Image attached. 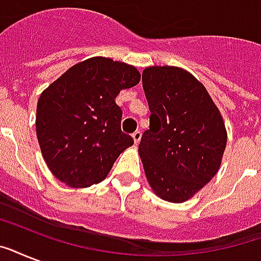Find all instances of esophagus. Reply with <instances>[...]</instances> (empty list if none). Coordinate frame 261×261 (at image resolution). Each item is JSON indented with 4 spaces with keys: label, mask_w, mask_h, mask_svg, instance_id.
I'll list each match as a JSON object with an SVG mask.
<instances>
[{
    "label": "esophagus",
    "mask_w": 261,
    "mask_h": 261,
    "mask_svg": "<svg viewBox=\"0 0 261 261\" xmlns=\"http://www.w3.org/2000/svg\"><path fill=\"white\" fill-rule=\"evenodd\" d=\"M141 137H142V133H141V131H135L134 134H133V139H134L135 145H138L139 141H141Z\"/></svg>",
    "instance_id": "1"
}]
</instances>
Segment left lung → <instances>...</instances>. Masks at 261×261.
I'll return each instance as SVG.
<instances>
[{"instance_id":"obj_1","label":"left lung","mask_w":261,"mask_h":261,"mask_svg":"<svg viewBox=\"0 0 261 261\" xmlns=\"http://www.w3.org/2000/svg\"><path fill=\"white\" fill-rule=\"evenodd\" d=\"M142 85L151 112L138 146L147 182L163 200L186 202L219 171L227 142L222 115L182 67H145Z\"/></svg>"}]
</instances>
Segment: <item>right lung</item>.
<instances>
[{
	"label": "right lung",
	"instance_id": "add662e5",
	"mask_svg": "<svg viewBox=\"0 0 261 261\" xmlns=\"http://www.w3.org/2000/svg\"><path fill=\"white\" fill-rule=\"evenodd\" d=\"M141 73L128 63L93 57L75 63L43 90L36 137L47 167L59 181L85 188L102 181L134 139L120 130L115 98L135 87Z\"/></svg>",
	"mask_w": 261,
	"mask_h": 261
}]
</instances>
